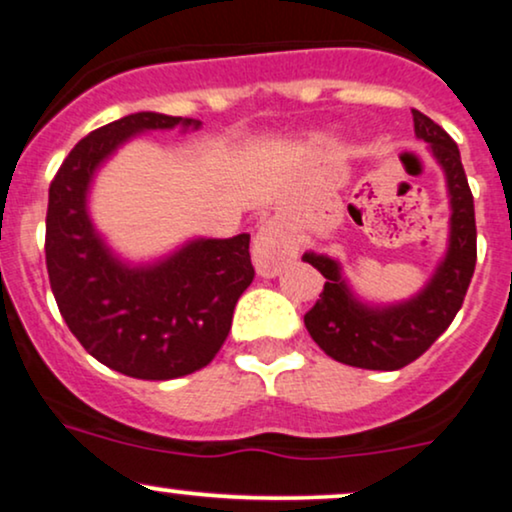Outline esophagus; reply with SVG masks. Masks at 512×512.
Returning a JSON list of instances; mask_svg holds the SVG:
<instances>
[{"instance_id":"obj_1","label":"esophagus","mask_w":512,"mask_h":512,"mask_svg":"<svg viewBox=\"0 0 512 512\" xmlns=\"http://www.w3.org/2000/svg\"><path fill=\"white\" fill-rule=\"evenodd\" d=\"M251 258L258 275L275 277L296 258V242L280 223H266L256 232Z\"/></svg>"}]
</instances>
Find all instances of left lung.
I'll use <instances>...</instances> for the list:
<instances>
[{
    "mask_svg": "<svg viewBox=\"0 0 512 512\" xmlns=\"http://www.w3.org/2000/svg\"><path fill=\"white\" fill-rule=\"evenodd\" d=\"M415 137L444 170L449 192V244L427 285L406 301L372 304L353 292L342 263L306 251L304 261L320 270L325 287L304 315L313 342L334 361L365 370H399L437 342L463 306L477 263L475 201L460 163L458 144L425 113L413 109Z\"/></svg>",
    "mask_w": 512,
    "mask_h": 512,
    "instance_id": "1",
    "label": "left lung"
}]
</instances>
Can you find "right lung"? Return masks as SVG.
<instances>
[{
	"label": "right lung",
	"mask_w": 512,
	"mask_h": 512,
	"mask_svg": "<svg viewBox=\"0 0 512 512\" xmlns=\"http://www.w3.org/2000/svg\"><path fill=\"white\" fill-rule=\"evenodd\" d=\"M201 121L140 111L75 144L49 187L47 273L78 342L106 368L137 380H175L216 358L237 299L254 280L249 235L194 237L149 263L125 261L92 223L97 170L154 130H199Z\"/></svg>",
	"instance_id": "obj_1"
}]
</instances>
